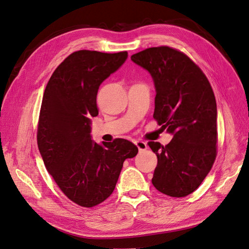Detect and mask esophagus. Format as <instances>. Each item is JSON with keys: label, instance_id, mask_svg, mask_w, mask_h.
<instances>
[{"label": "esophagus", "instance_id": "34e87169", "mask_svg": "<svg viewBox=\"0 0 249 249\" xmlns=\"http://www.w3.org/2000/svg\"><path fill=\"white\" fill-rule=\"evenodd\" d=\"M135 146L138 147V149L140 150V152L145 151V150H147V148H148L147 142H142V141H136V142H135Z\"/></svg>", "mask_w": 249, "mask_h": 249}]
</instances>
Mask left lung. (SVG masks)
<instances>
[{
	"label": "left lung",
	"instance_id": "1",
	"mask_svg": "<svg viewBox=\"0 0 249 249\" xmlns=\"http://www.w3.org/2000/svg\"><path fill=\"white\" fill-rule=\"evenodd\" d=\"M131 61L153 78V117L173 134L165 147L148 142L158 159L152 183L166 196H186L204 181L216 158L217 107L211 85L186 54L172 47H150L132 54Z\"/></svg>",
	"mask_w": 249,
	"mask_h": 249
}]
</instances>
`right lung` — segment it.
<instances>
[{
  "mask_svg": "<svg viewBox=\"0 0 249 249\" xmlns=\"http://www.w3.org/2000/svg\"><path fill=\"white\" fill-rule=\"evenodd\" d=\"M127 58V52H74L53 71L45 88L37 132L39 152L64 195L82 207H94L113 194L125 159L139 152L127 140L99 145L91 135V118L98 115L99 86Z\"/></svg>",
  "mask_w": 249,
  "mask_h": 249,
  "instance_id": "add662e5",
  "label": "right lung"
}]
</instances>
